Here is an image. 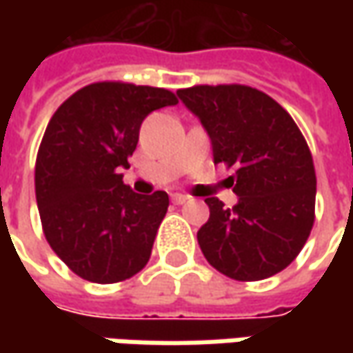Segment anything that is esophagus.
Returning <instances> with one entry per match:
<instances>
[{"label": "esophagus", "mask_w": 353, "mask_h": 353, "mask_svg": "<svg viewBox=\"0 0 353 353\" xmlns=\"http://www.w3.org/2000/svg\"><path fill=\"white\" fill-rule=\"evenodd\" d=\"M186 200H188L186 194H172V202H174V204H184Z\"/></svg>", "instance_id": "obj_1"}]
</instances>
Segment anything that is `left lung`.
Segmentation results:
<instances>
[{
	"instance_id": "1",
	"label": "left lung",
	"mask_w": 353,
	"mask_h": 353,
	"mask_svg": "<svg viewBox=\"0 0 353 353\" xmlns=\"http://www.w3.org/2000/svg\"><path fill=\"white\" fill-rule=\"evenodd\" d=\"M208 131L214 163L234 174L225 184L234 208L206 198L208 222L198 245L208 263L236 281L273 277L294 261L314 224L316 172L310 149L289 112L243 84L176 92Z\"/></svg>"
}]
</instances>
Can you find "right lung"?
I'll return each instance as SVG.
<instances>
[{
  "label": "right lung",
  "instance_id": "1",
  "mask_svg": "<svg viewBox=\"0 0 353 353\" xmlns=\"http://www.w3.org/2000/svg\"><path fill=\"white\" fill-rule=\"evenodd\" d=\"M179 102L170 90L94 82L61 103L34 163V194L48 245L78 277L110 285L147 265L169 194H137L121 169L143 119Z\"/></svg>",
  "mask_w": 353,
  "mask_h": 353
}]
</instances>
